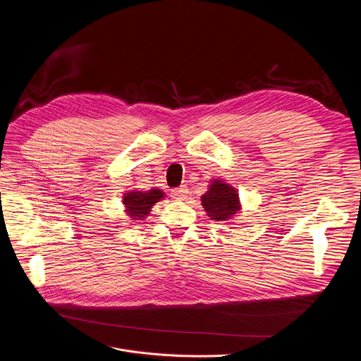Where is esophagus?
<instances>
[{
  "label": "esophagus",
  "mask_w": 361,
  "mask_h": 361,
  "mask_svg": "<svg viewBox=\"0 0 361 361\" xmlns=\"http://www.w3.org/2000/svg\"><path fill=\"white\" fill-rule=\"evenodd\" d=\"M171 196L176 199V200H185L187 196H188V188L185 185H181L178 188H174L171 191Z\"/></svg>",
  "instance_id": "esophagus-1"
}]
</instances>
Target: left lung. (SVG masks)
I'll return each mask as SVG.
<instances>
[{
  "label": "left lung",
  "instance_id": "8db88e82",
  "mask_svg": "<svg viewBox=\"0 0 361 361\" xmlns=\"http://www.w3.org/2000/svg\"><path fill=\"white\" fill-rule=\"evenodd\" d=\"M202 206L210 219L216 222L231 221L241 210L236 190L222 180H212L209 190L202 196Z\"/></svg>",
  "mask_w": 361,
  "mask_h": 361
}]
</instances>
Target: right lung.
<instances>
[{
	"label": "right lung",
	"instance_id": "obj_1",
	"mask_svg": "<svg viewBox=\"0 0 361 361\" xmlns=\"http://www.w3.org/2000/svg\"><path fill=\"white\" fill-rule=\"evenodd\" d=\"M161 199H164V191L159 188H152L148 191L132 190L125 193L123 204L126 207L128 216H130L133 221H137L147 218L152 206Z\"/></svg>",
	"mask_w": 361,
	"mask_h": 361
}]
</instances>
